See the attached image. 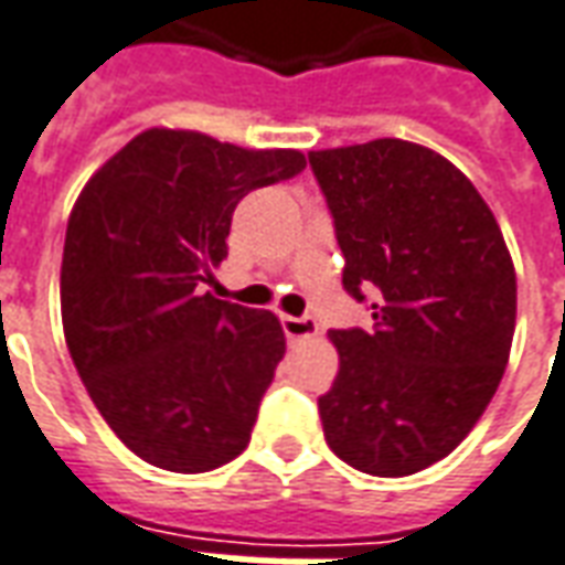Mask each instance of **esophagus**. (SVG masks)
Returning a JSON list of instances; mask_svg holds the SVG:
<instances>
[{
  "label": "esophagus",
  "mask_w": 565,
  "mask_h": 565,
  "mask_svg": "<svg viewBox=\"0 0 565 565\" xmlns=\"http://www.w3.org/2000/svg\"><path fill=\"white\" fill-rule=\"evenodd\" d=\"M282 331L289 340L316 338L319 334V322L313 316H282Z\"/></svg>",
  "instance_id": "1"
}]
</instances>
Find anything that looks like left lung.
Here are the masks:
<instances>
[{"instance_id":"left-lung-1","label":"left lung","mask_w":565,"mask_h":565,"mask_svg":"<svg viewBox=\"0 0 565 565\" xmlns=\"http://www.w3.org/2000/svg\"><path fill=\"white\" fill-rule=\"evenodd\" d=\"M374 328L328 331L340 371L319 398L328 447L365 475L429 468L481 419L505 374L518 276L478 188L404 139L310 151Z\"/></svg>"}]
</instances>
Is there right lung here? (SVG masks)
I'll return each mask as SVG.
<instances>
[{
  "mask_svg": "<svg viewBox=\"0 0 565 565\" xmlns=\"http://www.w3.org/2000/svg\"><path fill=\"white\" fill-rule=\"evenodd\" d=\"M307 167L291 148L146 130L75 200L60 267L63 334L109 429L151 466L198 475L246 450L286 353L279 319L200 286L237 203Z\"/></svg>",
  "mask_w": 565,
  "mask_h": 565,
  "instance_id": "obj_1",
  "label": "right lung"
}]
</instances>
